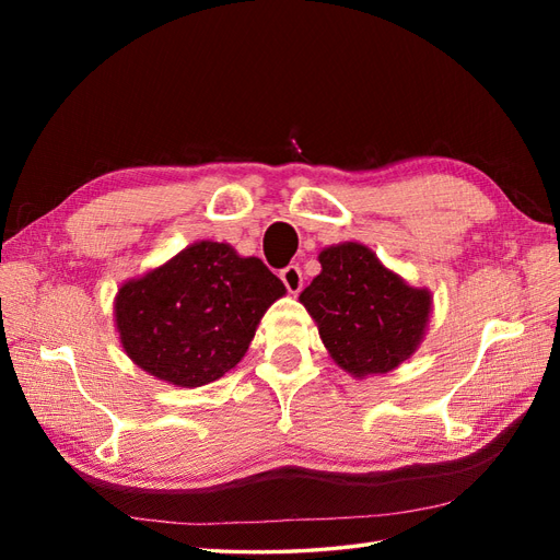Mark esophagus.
I'll list each match as a JSON object with an SVG mask.
<instances>
[{"label":"esophagus","mask_w":560,"mask_h":560,"mask_svg":"<svg viewBox=\"0 0 560 560\" xmlns=\"http://www.w3.org/2000/svg\"><path fill=\"white\" fill-rule=\"evenodd\" d=\"M280 280H282V284L287 287V292H290V294H299V292H301V287H303V273H301V268H299L296 264L284 266V268L280 270Z\"/></svg>","instance_id":"obj_1"}]
</instances>
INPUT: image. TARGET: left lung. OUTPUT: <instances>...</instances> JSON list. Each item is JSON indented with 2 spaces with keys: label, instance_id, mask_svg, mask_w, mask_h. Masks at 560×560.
Instances as JSON below:
<instances>
[{
  "label": "left lung",
  "instance_id": "8db88e82",
  "mask_svg": "<svg viewBox=\"0 0 560 560\" xmlns=\"http://www.w3.org/2000/svg\"><path fill=\"white\" fill-rule=\"evenodd\" d=\"M322 273L301 292L334 362L352 376L385 374L418 348L430 292L413 290L358 243L327 247Z\"/></svg>",
  "mask_w": 560,
  "mask_h": 560
}]
</instances>
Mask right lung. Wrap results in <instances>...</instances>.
<instances>
[{
  "label": "right lung",
  "mask_w": 560,
  "mask_h": 560,
  "mask_svg": "<svg viewBox=\"0 0 560 560\" xmlns=\"http://www.w3.org/2000/svg\"><path fill=\"white\" fill-rule=\"evenodd\" d=\"M282 294L284 284L261 259L202 241L126 282L116 327L128 358L151 376L200 387L241 362L261 315Z\"/></svg>",
  "instance_id": "add662e5"
}]
</instances>
